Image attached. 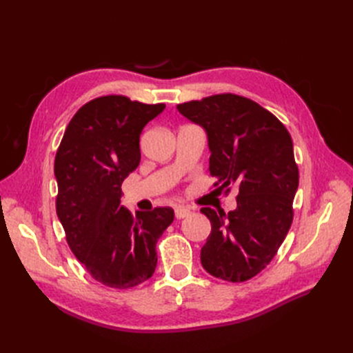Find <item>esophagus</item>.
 I'll list each match as a JSON object with an SVG mask.
<instances>
[{
    "label": "esophagus",
    "instance_id": "34e87169",
    "mask_svg": "<svg viewBox=\"0 0 353 353\" xmlns=\"http://www.w3.org/2000/svg\"><path fill=\"white\" fill-rule=\"evenodd\" d=\"M191 213V210L188 208H184V206H178L175 209V218L176 219H183V218H187Z\"/></svg>",
    "mask_w": 353,
    "mask_h": 353
}]
</instances>
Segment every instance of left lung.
Here are the masks:
<instances>
[{
    "label": "left lung",
    "instance_id": "8db88e82",
    "mask_svg": "<svg viewBox=\"0 0 353 353\" xmlns=\"http://www.w3.org/2000/svg\"><path fill=\"white\" fill-rule=\"evenodd\" d=\"M191 122L205 128L209 172L225 194L239 188L237 209L201 208L212 223L201 248L203 268L216 279L243 283L266 268L293 222L299 169L292 137L276 117L236 94L178 104Z\"/></svg>",
    "mask_w": 353,
    "mask_h": 353
}]
</instances>
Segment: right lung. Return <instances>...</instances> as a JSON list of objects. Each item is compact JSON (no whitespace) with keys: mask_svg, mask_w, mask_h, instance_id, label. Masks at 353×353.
<instances>
[{"mask_svg":"<svg viewBox=\"0 0 353 353\" xmlns=\"http://www.w3.org/2000/svg\"><path fill=\"white\" fill-rule=\"evenodd\" d=\"M163 103L103 95L70 119L57 148V216L77 259L99 283L125 290L150 279L156 243L174 221L172 208L132 213L121 206L122 183L140 165L143 128Z\"/></svg>","mask_w":353,"mask_h":353,"instance_id":"add662e5","label":"right lung"}]
</instances>
